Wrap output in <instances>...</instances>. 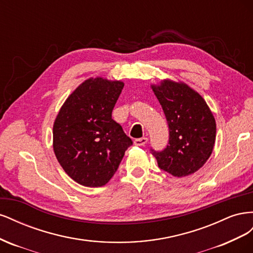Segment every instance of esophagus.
Listing matches in <instances>:
<instances>
[{
  "label": "esophagus",
  "instance_id": "obj_1",
  "mask_svg": "<svg viewBox=\"0 0 253 253\" xmlns=\"http://www.w3.org/2000/svg\"><path fill=\"white\" fill-rule=\"evenodd\" d=\"M147 142H148L147 137H142V138H138V139L134 140L135 145H145V143Z\"/></svg>",
  "mask_w": 253,
  "mask_h": 253
}]
</instances>
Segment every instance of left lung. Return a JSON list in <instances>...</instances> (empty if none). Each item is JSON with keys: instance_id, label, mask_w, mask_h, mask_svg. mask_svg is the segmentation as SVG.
<instances>
[{"instance_id": "1", "label": "left lung", "mask_w": 253, "mask_h": 253, "mask_svg": "<svg viewBox=\"0 0 253 253\" xmlns=\"http://www.w3.org/2000/svg\"><path fill=\"white\" fill-rule=\"evenodd\" d=\"M169 125V144L152 150L160 169L175 177L195 173L213 151L216 124L204 98L183 82L163 80L151 85Z\"/></svg>"}]
</instances>
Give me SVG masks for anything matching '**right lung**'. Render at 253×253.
Listing matches in <instances>:
<instances>
[{
	"mask_svg": "<svg viewBox=\"0 0 253 253\" xmlns=\"http://www.w3.org/2000/svg\"><path fill=\"white\" fill-rule=\"evenodd\" d=\"M125 83L101 77L81 83L53 124V152L65 173L85 187H102L133 144L112 112Z\"/></svg>",
	"mask_w": 253,
	"mask_h": 253,
	"instance_id": "1",
	"label": "right lung"
}]
</instances>
